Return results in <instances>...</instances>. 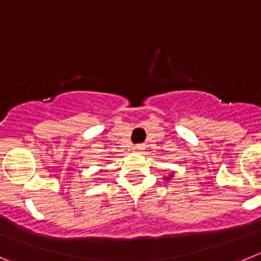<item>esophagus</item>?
<instances>
[{
  "mask_svg": "<svg viewBox=\"0 0 261 261\" xmlns=\"http://www.w3.org/2000/svg\"><path fill=\"white\" fill-rule=\"evenodd\" d=\"M142 149H143L142 145H136V147H134V151H136V152L142 151Z\"/></svg>",
  "mask_w": 261,
  "mask_h": 261,
  "instance_id": "esophagus-1",
  "label": "esophagus"
}]
</instances>
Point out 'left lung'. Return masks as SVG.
Listing matches in <instances>:
<instances>
[{"label": "left lung", "mask_w": 261, "mask_h": 261, "mask_svg": "<svg viewBox=\"0 0 261 261\" xmlns=\"http://www.w3.org/2000/svg\"><path fill=\"white\" fill-rule=\"evenodd\" d=\"M173 177H174V174H169V175H166V177H164V179H165V180H170Z\"/></svg>", "instance_id": "left-lung-1"}]
</instances>
